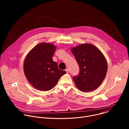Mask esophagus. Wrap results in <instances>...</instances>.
<instances>
[{"instance_id":"34e87169","label":"esophagus","mask_w":129,"mask_h":129,"mask_svg":"<svg viewBox=\"0 0 129 129\" xmlns=\"http://www.w3.org/2000/svg\"><path fill=\"white\" fill-rule=\"evenodd\" d=\"M65 71H66V72L67 73H68V72H69V69H68V68H66V69H65Z\"/></svg>"}]
</instances>
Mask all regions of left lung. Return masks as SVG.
I'll use <instances>...</instances> for the list:
<instances>
[{
    "label": "left lung",
    "mask_w": 129,
    "mask_h": 129,
    "mask_svg": "<svg viewBox=\"0 0 129 129\" xmlns=\"http://www.w3.org/2000/svg\"><path fill=\"white\" fill-rule=\"evenodd\" d=\"M80 67L78 76L72 79L77 87L83 92L98 88L107 71V63L102 52L91 44H82L71 49Z\"/></svg>",
    "instance_id": "1"
}]
</instances>
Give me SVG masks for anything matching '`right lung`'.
Returning a JSON list of instances; mask_svg holds the SVG:
<instances>
[{"label":"right lung","instance_id":"right-lung-1","mask_svg":"<svg viewBox=\"0 0 129 129\" xmlns=\"http://www.w3.org/2000/svg\"><path fill=\"white\" fill-rule=\"evenodd\" d=\"M56 46L49 43H41L34 47L27 54L23 65L25 76L36 89L48 91L52 89L66 71L58 68L52 60Z\"/></svg>","mask_w":129,"mask_h":129}]
</instances>
